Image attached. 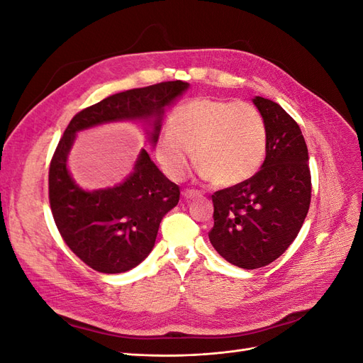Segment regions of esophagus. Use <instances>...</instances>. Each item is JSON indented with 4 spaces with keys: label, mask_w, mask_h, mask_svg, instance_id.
<instances>
[{
    "label": "esophagus",
    "mask_w": 363,
    "mask_h": 363,
    "mask_svg": "<svg viewBox=\"0 0 363 363\" xmlns=\"http://www.w3.org/2000/svg\"><path fill=\"white\" fill-rule=\"evenodd\" d=\"M182 194L186 200H194V199H196V196H200V192L194 191V189H184Z\"/></svg>",
    "instance_id": "34e87169"
}]
</instances>
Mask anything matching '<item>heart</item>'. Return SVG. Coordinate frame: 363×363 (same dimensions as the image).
Returning <instances> with one entry per match:
<instances>
[{
    "instance_id": "1",
    "label": "heart",
    "mask_w": 363,
    "mask_h": 363,
    "mask_svg": "<svg viewBox=\"0 0 363 363\" xmlns=\"http://www.w3.org/2000/svg\"><path fill=\"white\" fill-rule=\"evenodd\" d=\"M168 133L155 144L162 171L182 182L195 160L204 179L230 188L251 179L265 160L268 130L256 106L203 96L177 107L168 118Z\"/></svg>"
}]
</instances>
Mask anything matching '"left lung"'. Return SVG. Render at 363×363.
Returning a JSON list of instances; mask_svg holds the SVG:
<instances>
[{"label": "left lung", "instance_id": "obj_1", "mask_svg": "<svg viewBox=\"0 0 363 363\" xmlns=\"http://www.w3.org/2000/svg\"><path fill=\"white\" fill-rule=\"evenodd\" d=\"M252 103L268 130L267 157L244 183L216 191L208 239L227 262L244 269L269 265L294 242L311 206L306 140L295 119L267 98Z\"/></svg>", "mask_w": 363, "mask_h": 363}]
</instances>
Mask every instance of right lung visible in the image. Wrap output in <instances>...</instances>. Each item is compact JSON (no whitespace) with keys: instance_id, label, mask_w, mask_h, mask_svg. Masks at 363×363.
Returning <instances> with one entry per match:
<instances>
[{"instance_id":"obj_1","label":"right lung","mask_w":363,"mask_h":363,"mask_svg":"<svg viewBox=\"0 0 363 363\" xmlns=\"http://www.w3.org/2000/svg\"><path fill=\"white\" fill-rule=\"evenodd\" d=\"M188 86L182 80L162 82L107 96L77 113L60 138L48 172L51 213L65 244L92 269L119 274L139 265L155 247L162 218L177 206L180 188L142 150L124 183L94 192L80 189L67 168L75 133L111 121L151 118L156 144L163 107Z\"/></svg>"}]
</instances>
